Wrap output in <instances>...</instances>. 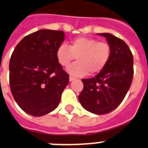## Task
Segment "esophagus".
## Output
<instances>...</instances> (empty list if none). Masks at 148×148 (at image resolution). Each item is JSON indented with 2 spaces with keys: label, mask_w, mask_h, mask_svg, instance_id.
Returning <instances> with one entry per match:
<instances>
[{
  "label": "esophagus",
  "mask_w": 148,
  "mask_h": 148,
  "mask_svg": "<svg viewBox=\"0 0 148 148\" xmlns=\"http://www.w3.org/2000/svg\"><path fill=\"white\" fill-rule=\"evenodd\" d=\"M75 79H76V77H73V76H70V77H69L70 82H72V81H74V80H75Z\"/></svg>",
  "instance_id": "obj_1"
}]
</instances>
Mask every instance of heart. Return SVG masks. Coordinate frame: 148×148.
I'll return each mask as SVG.
<instances>
[{"label": "heart", "instance_id": "obj_1", "mask_svg": "<svg viewBox=\"0 0 148 148\" xmlns=\"http://www.w3.org/2000/svg\"><path fill=\"white\" fill-rule=\"evenodd\" d=\"M111 47L106 42L93 38L77 37L70 42L68 47L60 45L56 51V58L60 66L67 67L77 57V62L67 69L75 76L95 74L104 69L111 57Z\"/></svg>", "mask_w": 148, "mask_h": 148}]
</instances>
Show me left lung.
Returning <instances> with one entry per match:
<instances>
[{
    "instance_id": "obj_1",
    "label": "left lung",
    "mask_w": 148,
    "mask_h": 148,
    "mask_svg": "<svg viewBox=\"0 0 148 148\" xmlns=\"http://www.w3.org/2000/svg\"><path fill=\"white\" fill-rule=\"evenodd\" d=\"M111 47V57L104 69L92 78L82 79L84 88L78 99L87 111L109 113L116 109L131 85L134 58L127 43L110 33H99Z\"/></svg>"
}]
</instances>
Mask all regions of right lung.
I'll use <instances>...</instances> for the list:
<instances>
[{"label":"right lung","instance_id":"obj_1","mask_svg":"<svg viewBox=\"0 0 148 148\" xmlns=\"http://www.w3.org/2000/svg\"><path fill=\"white\" fill-rule=\"evenodd\" d=\"M64 32L41 29L19 42L9 63L11 94L24 112L42 116L58 106L69 75L56 58Z\"/></svg>","mask_w":148,"mask_h":148}]
</instances>
